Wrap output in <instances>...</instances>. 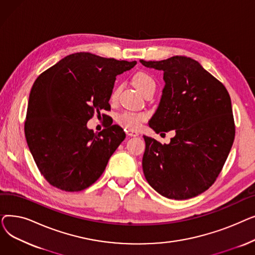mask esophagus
Returning a JSON list of instances; mask_svg holds the SVG:
<instances>
[{
	"mask_svg": "<svg viewBox=\"0 0 255 255\" xmlns=\"http://www.w3.org/2000/svg\"><path fill=\"white\" fill-rule=\"evenodd\" d=\"M126 134L128 136H137L138 135V132L137 131H134V130H129L127 129L126 130Z\"/></svg>",
	"mask_w": 255,
	"mask_h": 255,
	"instance_id": "34e87169",
	"label": "esophagus"
}]
</instances>
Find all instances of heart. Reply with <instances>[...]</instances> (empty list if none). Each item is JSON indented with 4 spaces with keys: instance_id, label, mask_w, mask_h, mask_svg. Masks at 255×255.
Segmentation results:
<instances>
[{
    "instance_id": "b5f03b06",
    "label": "heart",
    "mask_w": 255,
    "mask_h": 255,
    "mask_svg": "<svg viewBox=\"0 0 255 255\" xmlns=\"http://www.w3.org/2000/svg\"><path fill=\"white\" fill-rule=\"evenodd\" d=\"M135 85L139 89V91H142L146 87L155 86V82L152 78V76H150L149 74L138 73L135 76ZM118 93H119V90H115L113 92L112 99H116L118 97ZM144 119H145V115L143 114L134 113V112H124L117 117V122L126 129L135 130L140 126L141 122Z\"/></svg>"
}]
</instances>
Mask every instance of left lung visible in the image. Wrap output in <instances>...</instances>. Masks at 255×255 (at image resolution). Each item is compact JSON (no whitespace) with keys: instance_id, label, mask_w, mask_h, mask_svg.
Returning <instances> with one entry per match:
<instances>
[{"instance_id":"8db88e82","label":"left lung","mask_w":255,"mask_h":255,"mask_svg":"<svg viewBox=\"0 0 255 255\" xmlns=\"http://www.w3.org/2000/svg\"><path fill=\"white\" fill-rule=\"evenodd\" d=\"M139 62L163 71L165 83L150 128L176 131L167 144L143 135L145 180L164 197H194L215 182L232 149L235 124L230 94L191 58Z\"/></svg>"}]
</instances>
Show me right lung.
Wrapping results in <instances>:
<instances>
[{
	"label": "right lung",
	"mask_w": 255,
	"mask_h": 255,
	"mask_svg": "<svg viewBox=\"0 0 255 255\" xmlns=\"http://www.w3.org/2000/svg\"><path fill=\"white\" fill-rule=\"evenodd\" d=\"M136 61L72 53L40 74L32 87L24 135L35 163L57 188L82 191L95 183L126 134L118 125L94 133L95 113L111 110L116 77Z\"/></svg>",
	"instance_id": "right-lung-1"
}]
</instances>
